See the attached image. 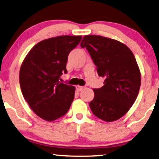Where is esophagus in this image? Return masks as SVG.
Instances as JSON below:
<instances>
[{
    "label": "esophagus",
    "mask_w": 159,
    "mask_h": 159,
    "mask_svg": "<svg viewBox=\"0 0 159 159\" xmlns=\"http://www.w3.org/2000/svg\"><path fill=\"white\" fill-rule=\"evenodd\" d=\"M75 89L78 90V91H81V90L84 89V86H80V85H76L75 86Z\"/></svg>",
    "instance_id": "esophagus-1"
}]
</instances>
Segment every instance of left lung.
Instances as JSON below:
<instances>
[{
    "mask_svg": "<svg viewBox=\"0 0 159 159\" xmlns=\"http://www.w3.org/2000/svg\"><path fill=\"white\" fill-rule=\"evenodd\" d=\"M80 47L86 48L104 85L93 90L89 103L92 112L105 122L123 117L135 102L141 85V74L132 51L115 39L85 35Z\"/></svg>",
    "mask_w": 159,
    "mask_h": 159,
    "instance_id": "8db88e82",
    "label": "left lung"
}]
</instances>
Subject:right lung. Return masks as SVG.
Segmentation results:
<instances>
[{
	"label": "right lung",
	"instance_id": "add662e5",
	"mask_svg": "<svg viewBox=\"0 0 159 159\" xmlns=\"http://www.w3.org/2000/svg\"><path fill=\"white\" fill-rule=\"evenodd\" d=\"M81 36H59L39 42L25 58L20 85L25 100L42 119L54 121L66 114L74 99L75 87L59 82L66 74L70 51Z\"/></svg>",
	"mask_w": 159,
	"mask_h": 159
}]
</instances>
